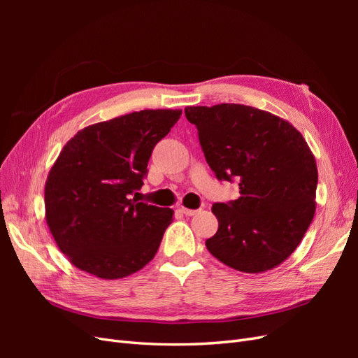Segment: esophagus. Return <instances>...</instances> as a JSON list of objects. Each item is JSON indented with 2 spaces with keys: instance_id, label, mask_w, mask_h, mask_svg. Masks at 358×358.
<instances>
[{
  "instance_id": "34e87169",
  "label": "esophagus",
  "mask_w": 358,
  "mask_h": 358,
  "mask_svg": "<svg viewBox=\"0 0 358 358\" xmlns=\"http://www.w3.org/2000/svg\"><path fill=\"white\" fill-rule=\"evenodd\" d=\"M183 215H187V216H192V215H196L199 210H196V209H188V208H180L179 209Z\"/></svg>"
}]
</instances>
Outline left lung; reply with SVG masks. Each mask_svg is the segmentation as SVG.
<instances>
[{
	"instance_id": "8db88e82",
	"label": "left lung",
	"mask_w": 358,
	"mask_h": 358,
	"mask_svg": "<svg viewBox=\"0 0 358 358\" xmlns=\"http://www.w3.org/2000/svg\"><path fill=\"white\" fill-rule=\"evenodd\" d=\"M209 167L239 182L241 197L215 203L218 231L206 241L221 263L262 273L296 251L315 213L318 170L300 131L245 104L185 107Z\"/></svg>"
}]
</instances>
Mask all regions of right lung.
<instances>
[{"label":"right lung","instance_id":"1","mask_svg":"<svg viewBox=\"0 0 358 358\" xmlns=\"http://www.w3.org/2000/svg\"><path fill=\"white\" fill-rule=\"evenodd\" d=\"M182 110H140L86 127L53 162L46 222L61 252L86 273L119 279L158 251L173 210L129 199L143 185L150 154Z\"/></svg>","mask_w":358,"mask_h":358}]
</instances>
